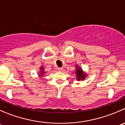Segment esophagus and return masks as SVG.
Returning <instances> with one entry per match:
<instances>
[{"label":"esophagus","mask_w":125,"mask_h":125,"mask_svg":"<svg viewBox=\"0 0 125 125\" xmlns=\"http://www.w3.org/2000/svg\"><path fill=\"white\" fill-rule=\"evenodd\" d=\"M58 71H59V72H61L62 71V67H58Z\"/></svg>","instance_id":"obj_1"}]
</instances>
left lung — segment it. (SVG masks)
<instances>
[{
    "label": "left lung",
    "instance_id": "left-lung-1",
    "mask_svg": "<svg viewBox=\"0 0 125 125\" xmlns=\"http://www.w3.org/2000/svg\"><path fill=\"white\" fill-rule=\"evenodd\" d=\"M75 74L77 75V80H84L86 77V74L84 73L82 69H80L78 67V66H77V69L75 70Z\"/></svg>",
    "mask_w": 125,
    "mask_h": 125
}]
</instances>
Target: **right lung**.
<instances>
[{"instance_id":"1","label":"right lung","mask_w":125,"mask_h":125,"mask_svg":"<svg viewBox=\"0 0 125 125\" xmlns=\"http://www.w3.org/2000/svg\"><path fill=\"white\" fill-rule=\"evenodd\" d=\"M40 69H41V72H40V76H42V75H43V73H45V72H44V71H43L44 68L43 67H40Z\"/></svg>"}]
</instances>
